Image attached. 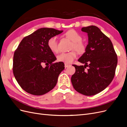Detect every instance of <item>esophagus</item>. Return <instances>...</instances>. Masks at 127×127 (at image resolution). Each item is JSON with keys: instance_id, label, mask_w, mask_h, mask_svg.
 <instances>
[{"instance_id": "34e87169", "label": "esophagus", "mask_w": 127, "mask_h": 127, "mask_svg": "<svg viewBox=\"0 0 127 127\" xmlns=\"http://www.w3.org/2000/svg\"><path fill=\"white\" fill-rule=\"evenodd\" d=\"M70 66L69 64H64V67H65V68H67V67H68V66Z\"/></svg>"}]
</instances>
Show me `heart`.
<instances>
[{"label": "heart", "instance_id": "1", "mask_svg": "<svg viewBox=\"0 0 127 127\" xmlns=\"http://www.w3.org/2000/svg\"><path fill=\"white\" fill-rule=\"evenodd\" d=\"M64 36L72 42L71 50H75L79 53H83L85 50V45L82 41V36L74 30H68L64 33ZM48 45L50 50L53 53H57L59 51L58 43L57 36L50 37L48 41ZM77 57V53L72 51L68 53H62L57 56V60L65 64H71Z\"/></svg>", "mask_w": 127, "mask_h": 127}]
</instances>
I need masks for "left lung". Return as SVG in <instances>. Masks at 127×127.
Listing matches in <instances>:
<instances>
[{
	"label": "left lung",
	"instance_id": "obj_1",
	"mask_svg": "<svg viewBox=\"0 0 127 127\" xmlns=\"http://www.w3.org/2000/svg\"><path fill=\"white\" fill-rule=\"evenodd\" d=\"M87 33L88 44L85 52L78 60L84 66L74 64L76 71L71 81L74 89L86 96L98 94L108 86L115 75L117 55L109 38L97 26L82 29ZM88 67V69L85 68Z\"/></svg>",
	"mask_w": 127,
	"mask_h": 127
}]
</instances>
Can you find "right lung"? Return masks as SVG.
I'll use <instances>...</instances> for the list:
<instances>
[{"mask_svg":"<svg viewBox=\"0 0 127 127\" xmlns=\"http://www.w3.org/2000/svg\"><path fill=\"white\" fill-rule=\"evenodd\" d=\"M63 32L52 28L39 29L23 38L15 50L13 74L27 93L42 95L56 85L64 64L63 62L53 63L57 58L49 48L48 41Z\"/></svg>","mask_w":127,"mask_h":127,"instance_id":"add662e5","label":"right lung"}]
</instances>
